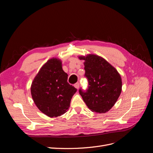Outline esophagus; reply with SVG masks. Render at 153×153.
I'll use <instances>...</instances> for the list:
<instances>
[{"instance_id":"34e87169","label":"esophagus","mask_w":153,"mask_h":153,"mask_svg":"<svg viewBox=\"0 0 153 153\" xmlns=\"http://www.w3.org/2000/svg\"><path fill=\"white\" fill-rule=\"evenodd\" d=\"M74 86H75V87L76 88V89H78V88H79V87H80V84L78 82H77V83H76V84L74 85Z\"/></svg>"}]
</instances>
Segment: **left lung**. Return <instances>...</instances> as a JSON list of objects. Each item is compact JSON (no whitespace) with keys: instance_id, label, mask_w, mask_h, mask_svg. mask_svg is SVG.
Wrapping results in <instances>:
<instances>
[{"instance_id":"left-lung-1","label":"left lung","mask_w":153,"mask_h":153,"mask_svg":"<svg viewBox=\"0 0 153 153\" xmlns=\"http://www.w3.org/2000/svg\"><path fill=\"white\" fill-rule=\"evenodd\" d=\"M78 59L85 61V76L89 82L87 91L80 89V94L92 112L106 113L113 107L121 94V75L108 62L97 55H80Z\"/></svg>"}]
</instances>
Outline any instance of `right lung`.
Wrapping results in <instances>:
<instances>
[{
  "label": "right lung",
  "mask_w": 153,
  "mask_h": 153,
  "mask_svg": "<svg viewBox=\"0 0 153 153\" xmlns=\"http://www.w3.org/2000/svg\"><path fill=\"white\" fill-rule=\"evenodd\" d=\"M57 58L49 59L34 77L30 92L37 107L50 117L65 114L70 106L76 88L68 83V74Z\"/></svg>",
  "instance_id": "1"
}]
</instances>
